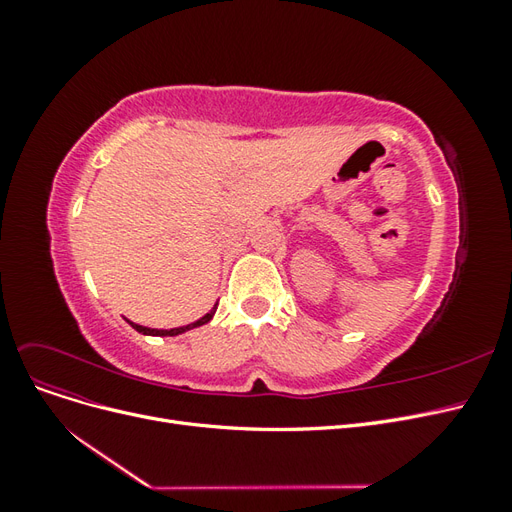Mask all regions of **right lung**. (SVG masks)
Here are the masks:
<instances>
[{
  "mask_svg": "<svg viewBox=\"0 0 512 512\" xmlns=\"http://www.w3.org/2000/svg\"><path fill=\"white\" fill-rule=\"evenodd\" d=\"M213 314H215V307L211 309V312L207 314V316H203L200 320H196V322H192V324H188V327H179V329H168V331H162V329H147V327H141V324H134V322H130L132 327L138 331V333H143V335H160V337H164V335H179V333H185V331H190V329H194V327H200V324H205V322H209L211 318H213Z\"/></svg>",
  "mask_w": 512,
  "mask_h": 512,
  "instance_id": "right-lung-1",
  "label": "right lung"
}]
</instances>
